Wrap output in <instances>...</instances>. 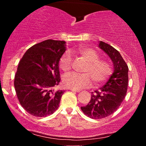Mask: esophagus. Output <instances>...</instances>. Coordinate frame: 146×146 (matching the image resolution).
Segmentation results:
<instances>
[{
	"label": "esophagus",
	"mask_w": 146,
	"mask_h": 146,
	"mask_svg": "<svg viewBox=\"0 0 146 146\" xmlns=\"http://www.w3.org/2000/svg\"><path fill=\"white\" fill-rule=\"evenodd\" d=\"M71 91L73 92H75V93H80V90H75V89H71Z\"/></svg>",
	"instance_id": "obj_1"
}]
</instances>
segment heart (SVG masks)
<instances>
[{"instance_id": "1", "label": "heart", "mask_w": 146, "mask_h": 146, "mask_svg": "<svg viewBox=\"0 0 146 146\" xmlns=\"http://www.w3.org/2000/svg\"><path fill=\"white\" fill-rule=\"evenodd\" d=\"M85 61L82 74L71 73L63 78V84L66 88L78 90L88 86L91 84V79L95 84L106 81L111 74V66L108 62L100 60L99 54L93 48L81 46L76 50ZM60 67L63 71L67 72L71 69L72 60L68 53H64L60 60Z\"/></svg>"}]
</instances>
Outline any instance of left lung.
I'll list each match as a JSON object with an SVG mask.
<instances>
[{
    "label": "left lung",
    "instance_id": "left-lung-1",
    "mask_svg": "<svg viewBox=\"0 0 146 146\" xmlns=\"http://www.w3.org/2000/svg\"><path fill=\"white\" fill-rule=\"evenodd\" d=\"M98 47L104 51L113 64V73L104 86L95 90L89 103L82 106L86 116L93 119L106 117L118 109L126 95L128 67L117 50L107 43L99 42Z\"/></svg>",
    "mask_w": 146,
    "mask_h": 146
}]
</instances>
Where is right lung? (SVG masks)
<instances>
[{"label":"right lung","mask_w":146,"mask_h":146,"mask_svg":"<svg viewBox=\"0 0 146 146\" xmlns=\"http://www.w3.org/2000/svg\"><path fill=\"white\" fill-rule=\"evenodd\" d=\"M65 51V41L46 40L29 48L19 62L15 90L30 115L44 117L58 109L64 90L53 88L60 82L59 62Z\"/></svg>","instance_id":"add662e5"}]
</instances>
